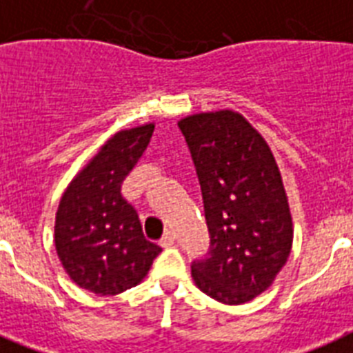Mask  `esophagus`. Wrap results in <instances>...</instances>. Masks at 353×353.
Returning a JSON list of instances; mask_svg holds the SVG:
<instances>
[{"instance_id":"obj_1","label":"esophagus","mask_w":353,"mask_h":353,"mask_svg":"<svg viewBox=\"0 0 353 353\" xmlns=\"http://www.w3.org/2000/svg\"><path fill=\"white\" fill-rule=\"evenodd\" d=\"M174 240H176V236H174V232L168 231L164 236H162V240H160V245H162V247H171V245H174Z\"/></svg>"}]
</instances>
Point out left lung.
<instances>
[{
  "instance_id": "1",
  "label": "left lung",
  "mask_w": 353,
  "mask_h": 353,
  "mask_svg": "<svg viewBox=\"0 0 353 353\" xmlns=\"http://www.w3.org/2000/svg\"><path fill=\"white\" fill-rule=\"evenodd\" d=\"M202 189L211 247L191 265L209 298L241 305L272 285L292 249V216L276 159L263 137L232 110L179 122Z\"/></svg>"
}]
</instances>
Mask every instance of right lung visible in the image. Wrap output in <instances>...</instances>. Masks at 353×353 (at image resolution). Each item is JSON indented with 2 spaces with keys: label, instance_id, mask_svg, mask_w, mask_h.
I'll return each instance as SVG.
<instances>
[{
  "label": "right lung",
  "instance_id": "right-lung-1",
  "mask_svg": "<svg viewBox=\"0 0 353 353\" xmlns=\"http://www.w3.org/2000/svg\"><path fill=\"white\" fill-rule=\"evenodd\" d=\"M155 124L122 130L106 141L61 196L54 241L70 279L99 296L135 287L162 252L144 238L121 185L150 144Z\"/></svg>",
  "mask_w": 353,
  "mask_h": 353
}]
</instances>
